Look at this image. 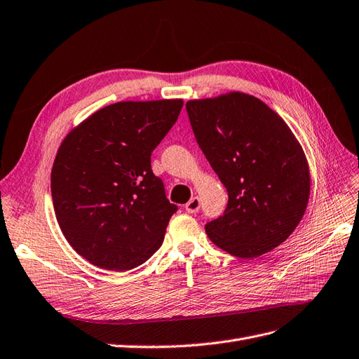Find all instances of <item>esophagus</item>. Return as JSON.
Returning a JSON list of instances; mask_svg holds the SVG:
<instances>
[{"mask_svg": "<svg viewBox=\"0 0 359 359\" xmlns=\"http://www.w3.org/2000/svg\"><path fill=\"white\" fill-rule=\"evenodd\" d=\"M199 208H201V201H199V198H196V196L191 198V199L186 203V211L190 212V214L198 212Z\"/></svg>", "mask_w": 359, "mask_h": 359, "instance_id": "esophagus-1", "label": "esophagus"}]
</instances>
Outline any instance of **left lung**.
<instances>
[{
  "label": "left lung",
  "mask_w": 359,
  "mask_h": 359,
  "mask_svg": "<svg viewBox=\"0 0 359 359\" xmlns=\"http://www.w3.org/2000/svg\"><path fill=\"white\" fill-rule=\"evenodd\" d=\"M198 144L227 190L226 211L205 224L212 244L255 259L285 243L310 198V168L297 136L277 112L240 91L189 100Z\"/></svg>",
  "instance_id": "1"
}]
</instances>
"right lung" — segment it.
Returning a JSON list of instances; mask_svg holds the SVG:
<instances>
[{"label":"right lung","instance_id":"1","mask_svg":"<svg viewBox=\"0 0 359 359\" xmlns=\"http://www.w3.org/2000/svg\"><path fill=\"white\" fill-rule=\"evenodd\" d=\"M184 102H118L73 127L50 172L62 235L93 265L127 271L153 256L177 205L151 170V153Z\"/></svg>","mask_w":359,"mask_h":359}]
</instances>
